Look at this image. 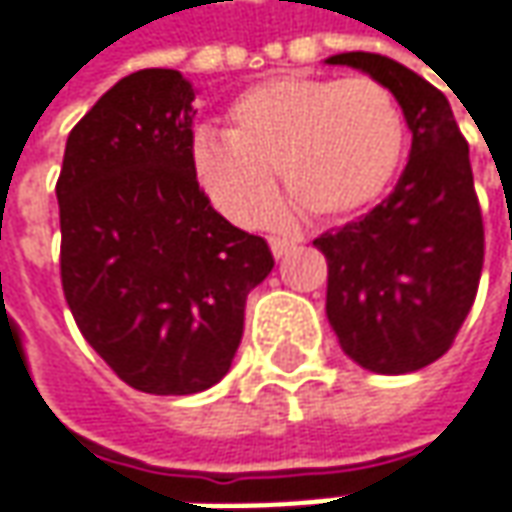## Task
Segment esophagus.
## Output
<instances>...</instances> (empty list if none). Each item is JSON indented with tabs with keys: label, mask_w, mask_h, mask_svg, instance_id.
I'll use <instances>...</instances> for the list:
<instances>
[{
	"label": "esophagus",
	"mask_w": 512,
	"mask_h": 512,
	"mask_svg": "<svg viewBox=\"0 0 512 512\" xmlns=\"http://www.w3.org/2000/svg\"><path fill=\"white\" fill-rule=\"evenodd\" d=\"M269 246H272V255L277 257V260H280V257L286 255V252H289V249H291V240H286V238H269Z\"/></svg>",
	"instance_id": "obj_1"
}]
</instances>
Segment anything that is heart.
I'll list each match as a JSON object with an SVG mask.
<instances>
[{"instance_id": "b5f03b06", "label": "heart", "mask_w": 512, "mask_h": 512, "mask_svg": "<svg viewBox=\"0 0 512 512\" xmlns=\"http://www.w3.org/2000/svg\"><path fill=\"white\" fill-rule=\"evenodd\" d=\"M226 130L198 127L189 167L226 218L257 226L277 206L272 169L314 221L365 212L394 184L408 127L377 79L274 76L229 104Z\"/></svg>"}]
</instances>
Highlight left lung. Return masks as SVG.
I'll list each match as a JSON object with an SVG mask.
<instances>
[{"instance_id": "left-lung-1", "label": "left lung", "mask_w": 512, "mask_h": 512, "mask_svg": "<svg viewBox=\"0 0 512 512\" xmlns=\"http://www.w3.org/2000/svg\"><path fill=\"white\" fill-rule=\"evenodd\" d=\"M326 64L385 84L411 130L394 192L314 240L328 260V323L357 365L411 374L448 351L482 277L485 229L467 141L448 98L405 64L379 53H337Z\"/></svg>"}]
</instances>
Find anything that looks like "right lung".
Instances as JSON below:
<instances>
[{
    "label": "right lung",
    "mask_w": 512,
    "mask_h": 512,
    "mask_svg": "<svg viewBox=\"0 0 512 512\" xmlns=\"http://www.w3.org/2000/svg\"><path fill=\"white\" fill-rule=\"evenodd\" d=\"M195 93L167 67L124 76L67 135L56 184L76 326L127 385L158 397L226 377L246 297L274 266L189 167Z\"/></svg>",
    "instance_id": "obj_1"
}]
</instances>
